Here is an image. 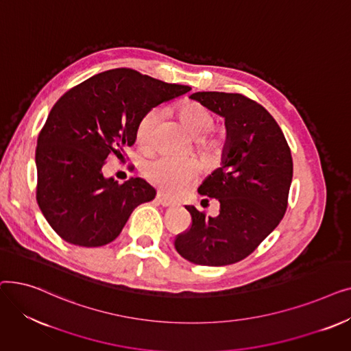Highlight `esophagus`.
<instances>
[{
  "mask_svg": "<svg viewBox=\"0 0 351 351\" xmlns=\"http://www.w3.org/2000/svg\"><path fill=\"white\" fill-rule=\"evenodd\" d=\"M156 200H158V204L162 205L163 208H171V206H175V205H176L175 200L169 199L168 196H165L163 193H158V195H156Z\"/></svg>",
  "mask_w": 351,
  "mask_h": 351,
  "instance_id": "34e87169",
  "label": "esophagus"
}]
</instances>
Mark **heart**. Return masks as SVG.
I'll use <instances>...</instances> for the list:
<instances>
[{
    "instance_id": "1",
    "label": "heart",
    "mask_w": 351,
    "mask_h": 351,
    "mask_svg": "<svg viewBox=\"0 0 351 351\" xmlns=\"http://www.w3.org/2000/svg\"><path fill=\"white\" fill-rule=\"evenodd\" d=\"M178 114L191 135L199 138L202 149L208 152H216L219 149L220 141L213 136H206L215 126V117L208 108L196 102H189L183 105ZM158 121L159 110L151 109L138 122L136 143L145 151H149L154 146ZM199 173L200 166L196 160L176 159L171 156H160L149 160L143 168V175L147 180L171 195L185 192Z\"/></svg>"
}]
</instances>
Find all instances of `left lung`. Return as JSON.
Here are the masks:
<instances>
[{
    "instance_id": "8db88e82",
    "label": "left lung",
    "mask_w": 351,
    "mask_h": 351,
    "mask_svg": "<svg viewBox=\"0 0 351 351\" xmlns=\"http://www.w3.org/2000/svg\"><path fill=\"white\" fill-rule=\"evenodd\" d=\"M191 99L225 119L220 168L197 192L217 199L216 217L186 206L192 226L175 249L186 261L226 266L245 259L280 223L293 178L290 147L280 126L257 102L226 92H196Z\"/></svg>"
}]
</instances>
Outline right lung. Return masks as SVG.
<instances>
[{"mask_svg": "<svg viewBox=\"0 0 351 351\" xmlns=\"http://www.w3.org/2000/svg\"><path fill=\"white\" fill-rule=\"evenodd\" d=\"M191 90L128 69H110L69 89L51 109L35 151L36 202L65 242L84 247L119 236L136 206L156 191L141 178H105L108 155L122 159L136 141L139 119Z\"/></svg>", "mask_w": 351, "mask_h": 351, "instance_id": "add662e5", "label": "right lung"}]
</instances>
